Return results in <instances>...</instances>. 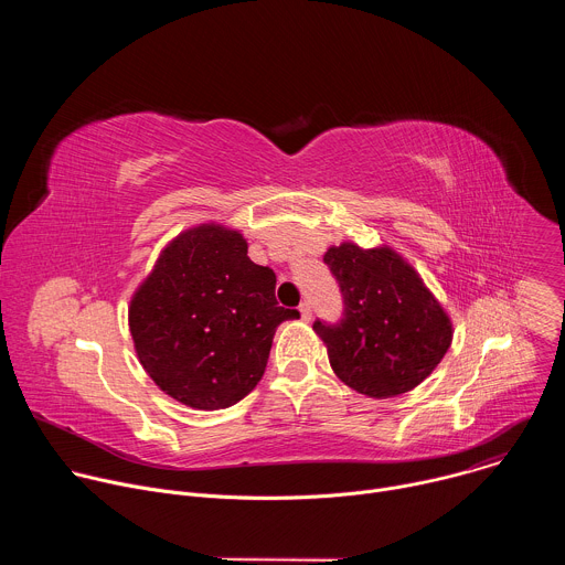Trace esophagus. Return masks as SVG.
I'll return each instance as SVG.
<instances>
[{
	"instance_id": "esophagus-1",
	"label": "esophagus",
	"mask_w": 565,
	"mask_h": 565,
	"mask_svg": "<svg viewBox=\"0 0 565 565\" xmlns=\"http://www.w3.org/2000/svg\"><path fill=\"white\" fill-rule=\"evenodd\" d=\"M299 312H301V319H303V321H310V319H312V308H310L308 301H301Z\"/></svg>"
}]
</instances>
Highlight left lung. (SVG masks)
<instances>
[{
  "label": "left lung",
  "mask_w": 565,
  "mask_h": 565,
  "mask_svg": "<svg viewBox=\"0 0 565 565\" xmlns=\"http://www.w3.org/2000/svg\"><path fill=\"white\" fill-rule=\"evenodd\" d=\"M344 310L331 324L315 319L335 375L369 397L418 386L445 358L451 321L416 270L388 248L342 244L324 255Z\"/></svg>",
  "instance_id": "1"
}]
</instances>
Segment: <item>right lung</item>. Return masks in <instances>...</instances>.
I'll return each mask as SVG.
<instances>
[{"instance_id":"right-lung-1","label":"right lung","mask_w":565,"mask_h":565,"mask_svg":"<svg viewBox=\"0 0 565 565\" xmlns=\"http://www.w3.org/2000/svg\"><path fill=\"white\" fill-rule=\"evenodd\" d=\"M277 277L221 225L183 232L163 250L129 308L140 364L174 399L225 409L262 380L277 327L299 317L275 299Z\"/></svg>"}]
</instances>
